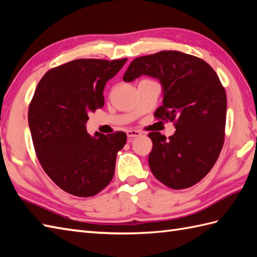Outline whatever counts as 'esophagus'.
Returning <instances> with one entry per match:
<instances>
[{
  "label": "esophagus",
  "mask_w": 257,
  "mask_h": 257,
  "mask_svg": "<svg viewBox=\"0 0 257 257\" xmlns=\"http://www.w3.org/2000/svg\"><path fill=\"white\" fill-rule=\"evenodd\" d=\"M125 134H127L129 138H135V137H139V136H141L140 132H138V130H133V129L127 130V133Z\"/></svg>",
  "instance_id": "34e87169"
}]
</instances>
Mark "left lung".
Segmentation results:
<instances>
[{"label": "left lung", "instance_id": "obj_1", "mask_svg": "<svg viewBox=\"0 0 257 257\" xmlns=\"http://www.w3.org/2000/svg\"><path fill=\"white\" fill-rule=\"evenodd\" d=\"M140 76L159 80L162 106L159 119L176 121V133L166 138L150 133L149 167L171 189L192 187L203 179L220 156L226 119V94L216 73L203 59L178 51H162L134 59L123 81Z\"/></svg>", "mask_w": 257, "mask_h": 257}]
</instances>
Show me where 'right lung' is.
Here are the masks:
<instances>
[{
  "label": "right lung",
  "mask_w": 257,
  "mask_h": 257,
  "mask_svg": "<svg viewBox=\"0 0 257 257\" xmlns=\"http://www.w3.org/2000/svg\"><path fill=\"white\" fill-rule=\"evenodd\" d=\"M125 62L75 59L48 70L37 85L29 108L33 144L44 171L65 192L87 198L111 181L127 135L92 137L86 122L103 106L105 85Z\"/></svg>",
  "instance_id": "right-lung-1"
}]
</instances>
